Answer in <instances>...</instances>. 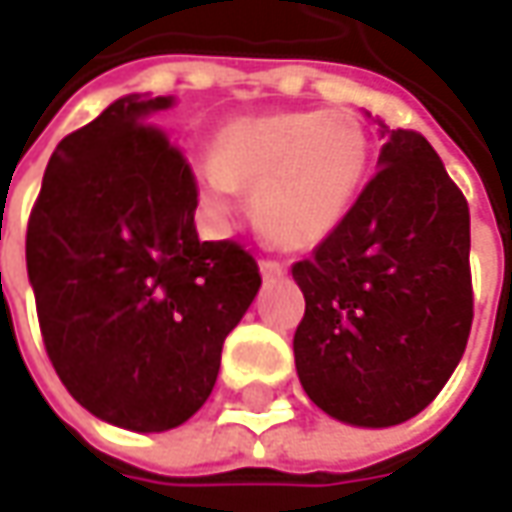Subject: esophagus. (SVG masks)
I'll return each instance as SVG.
<instances>
[{"instance_id": "obj_1", "label": "esophagus", "mask_w": 512, "mask_h": 512, "mask_svg": "<svg viewBox=\"0 0 512 512\" xmlns=\"http://www.w3.org/2000/svg\"><path fill=\"white\" fill-rule=\"evenodd\" d=\"M259 267H262V276H265V279H279V276H285L287 273V265L285 262H279V259H262Z\"/></svg>"}]
</instances>
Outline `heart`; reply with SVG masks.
Masks as SVG:
<instances>
[{
	"mask_svg": "<svg viewBox=\"0 0 512 512\" xmlns=\"http://www.w3.org/2000/svg\"><path fill=\"white\" fill-rule=\"evenodd\" d=\"M367 168L370 133L356 110L290 108L225 125L193 182L213 216L233 213L239 187H253V213L267 236L313 247L342 225Z\"/></svg>",
	"mask_w": 512,
	"mask_h": 512,
	"instance_id": "b5f03b06",
	"label": "heart"
}]
</instances>
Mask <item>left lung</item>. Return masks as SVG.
<instances>
[{"mask_svg":"<svg viewBox=\"0 0 512 512\" xmlns=\"http://www.w3.org/2000/svg\"><path fill=\"white\" fill-rule=\"evenodd\" d=\"M379 165L342 225L293 265L305 293L299 382L327 416L359 427L422 413L473 325L464 193L416 130H390Z\"/></svg>","mask_w":512,"mask_h":512,"instance_id":"left-lung-1","label":"left lung"}]
</instances>
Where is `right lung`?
<instances>
[{
	"label": "right lung",
	"instance_id": "add662e5",
	"mask_svg": "<svg viewBox=\"0 0 512 512\" xmlns=\"http://www.w3.org/2000/svg\"><path fill=\"white\" fill-rule=\"evenodd\" d=\"M168 96L116 99L50 156L25 236L42 342L93 416L136 433L207 402L227 333L259 293L253 253L199 242L185 153L148 122Z\"/></svg>",
	"mask_w": 512,
	"mask_h": 512
}]
</instances>
